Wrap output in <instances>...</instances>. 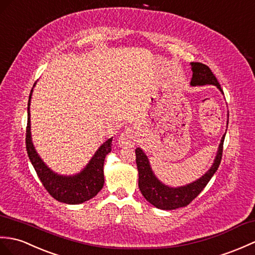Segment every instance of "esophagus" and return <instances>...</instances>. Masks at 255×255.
<instances>
[{
  "label": "esophagus",
  "instance_id": "1",
  "mask_svg": "<svg viewBox=\"0 0 255 255\" xmlns=\"http://www.w3.org/2000/svg\"><path fill=\"white\" fill-rule=\"evenodd\" d=\"M135 132L132 128H127L125 131H124L120 139H118V143H120L121 146H131L134 144L135 141Z\"/></svg>",
  "mask_w": 255,
  "mask_h": 255
}]
</instances>
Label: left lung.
<instances>
[{"instance_id": "obj_1", "label": "left lung", "mask_w": 255, "mask_h": 255, "mask_svg": "<svg viewBox=\"0 0 255 255\" xmlns=\"http://www.w3.org/2000/svg\"><path fill=\"white\" fill-rule=\"evenodd\" d=\"M190 64L192 69V78L190 85L192 87L213 85L216 86L223 93L221 85L218 84L216 77L212 73L209 66L198 62H192ZM225 134L221 140L217 154L211 168L202 177H200L199 179L189 183V185L177 188L168 187L157 179V177L153 173L150 166L149 158L145 155V153L140 147H137L135 149V163H137V168L139 171L138 185L142 195L145 198L147 202H150L155 208L161 210H176L187 206L192 200L197 198L200 192L205 188V186L208 185L218 166H220L223 155Z\"/></svg>"}]
</instances>
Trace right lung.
Masks as SVG:
<instances>
[{"mask_svg": "<svg viewBox=\"0 0 255 255\" xmlns=\"http://www.w3.org/2000/svg\"><path fill=\"white\" fill-rule=\"evenodd\" d=\"M35 85V84H34ZM33 85V87H34ZM28 101V122L26 129V149L29 159L42 185L55 200L66 204H80L92 199L100 192L104 185L103 166L106 154L112 151V139L106 140L94 153V155L80 173L73 176H64L54 173L41 159L35 151L30 131V100Z\"/></svg>", "mask_w": 255, "mask_h": 255, "instance_id": "obj_1", "label": "right lung"}]
</instances>
